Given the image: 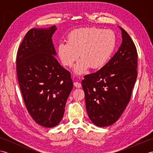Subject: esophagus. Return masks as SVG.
<instances>
[{
	"instance_id": "obj_1",
	"label": "esophagus",
	"mask_w": 153,
	"mask_h": 153,
	"mask_svg": "<svg viewBox=\"0 0 153 153\" xmlns=\"http://www.w3.org/2000/svg\"><path fill=\"white\" fill-rule=\"evenodd\" d=\"M74 85L75 87H77V88H80V87H82V84H81L79 82H75L74 83Z\"/></svg>"
}]
</instances>
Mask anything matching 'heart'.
Returning a JSON list of instances; mask_svg holds the SVG:
<instances>
[{"label":"heart","instance_id":"obj_1","mask_svg":"<svg viewBox=\"0 0 153 153\" xmlns=\"http://www.w3.org/2000/svg\"><path fill=\"white\" fill-rule=\"evenodd\" d=\"M115 46L116 36L112 31L83 27L71 31L66 43H62L58 46L57 54L61 63L68 67L72 66L79 56L81 60L74 67V71L83 74L89 68L99 70L105 66Z\"/></svg>","mask_w":153,"mask_h":153}]
</instances>
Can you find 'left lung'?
<instances>
[{"mask_svg":"<svg viewBox=\"0 0 153 153\" xmlns=\"http://www.w3.org/2000/svg\"><path fill=\"white\" fill-rule=\"evenodd\" d=\"M120 29L122 42L118 51L101 69L86 75L82 82L87 112L99 127L109 126L119 119L137 79V49L128 33Z\"/></svg>","mask_w":153,"mask_h":153,"instance_id":"8db88e82","label":"left lung"}]
</instances>
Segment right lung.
Instances as JSON below:
<instances>
[{
    "label": "right lung",
    "mask_w": 153,
    "mask_h": 153,
    "mask_svg": "<svg viewBox=\"0 0 153 153\" xmlns=\"http://www.w3.org/2000/svg\"><path fill=\"white\" fill-rule=\"evenodd\" d=\"M33 28L19 47L16 71L27 111L38 124L53 128L62 119L73 82L70 73L55 58L52 40L56 30Z\"/></svg>",
    "instance_id": "add662e5"
}]
</instances>
